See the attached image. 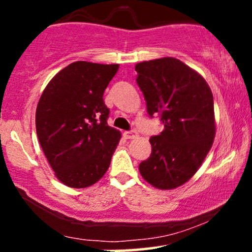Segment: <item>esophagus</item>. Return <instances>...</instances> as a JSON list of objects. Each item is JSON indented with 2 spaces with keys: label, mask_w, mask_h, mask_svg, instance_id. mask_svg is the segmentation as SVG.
Returning a JSON list of instances; mask_svg holds the SVG:
<instances>
[{
  "label": "esophagus",
  "mask_w": 252,
  "mask_h": 252,
  "mask_svg": "<svg viewBox=\"0 0 252 252\" xmlns=\"http://www.w3.org/2000/svg\"><path fill=\"white\" fill-rule=\"evenodd\" d=\"M123 135H124V137L130 140V138H135L136 136H137V132H136L135 130H130V131H124Z\"/></svg>",
  "instance_id": "obj_1"
}]
</instances>
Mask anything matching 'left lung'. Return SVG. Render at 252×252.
I'll list each match as a JSON object with an SVG mask.
<instances>
[{"instance_id": "8db88e82", "label": "left lung", "mask_w": 252, "mask_h": 252, "mask_svg": "<svg viewBox=\"0 0 252 252\" xmlns=\"http://www.w3.org/2000/svg\"><path fill=\"white\" fill-rule=\"evenodd\" d=\"M135 71L149 116L158 114L164 126L150 137L152 154L140 163V173L156 189H176L195 174L213 144L212 91L198 72L175 58L142 62Z\"/></svg>"}]
</instances>
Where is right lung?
<instances>
[{"mask_svg": "<svg viewBox=\"0 0 252 252\" xmlns=\"http://www.w3.org/2000/svg\"><path fill=\"white\" fill-rule=\"evenodd\" d=\"M117 63H72L58 72L36 106L40 146L56 176L72 189H85L103 178L121 132L108 126L104 91Z\"/></svg>", "mask_w": 252, "mask_h": 252, "instance_id": "right-lung-1", "label": "right lung"}]
</instances>
